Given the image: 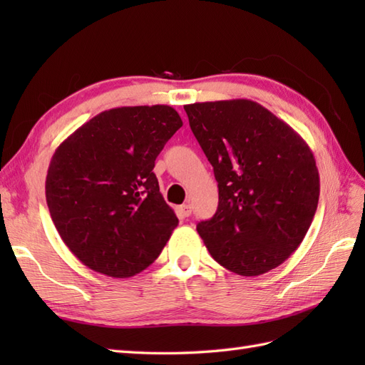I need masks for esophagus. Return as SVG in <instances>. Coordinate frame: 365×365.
<instances>
[{
    "label": "esophagus",
    "instance_id": "1",
    "mask_svg": "<svg viewBox=\"0 0 365 365\" xmlns=\"http://www.w3.org/2000/svg\"><path fill=\"white\" fill-rule=\"evenodd\" d=\"M178 212H180V215L185 216V218H188V216H190L191 212H192L191 204H183V205H180V207H178Z\"/></svg>",
    "mask_w": 365,
    "mask_h": 365
}]
</instances>
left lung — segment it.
Masks as SVG:
<instances>
[{
	"label": "left lung",
	"mask_w": 365,
	"mask_h": 365,
	"mask_svg": "<svg viewBox=\"0 0 365 365\" xmlns=\"http://www.w3.org/2000/svg\"><path fill=\"white\" fill-rule=\"evenodd\" d=\"M183 108L218 182V210L197 224L208 252L240 276L279 267L304 240L319 205L312 150L252 100Z\"/></svg>",
	"instance_id": "left-lung-1"
}]
</instances>
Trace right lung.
I'll return each mask as SVG.
<instances>
[{
    "label": "right lung",
    "instance_id": "right-lung-1",
    "mask_svg": "<svg viewBox=\"0 0 365 365\" xmlns=\"http://www.w3.org/2000/svg\"><path fill=\"white\" fill-rule=\"evenodd\" d=\"M182 125L168 105L113 108L54 152L46 204L63 242L88 268L131 277L166 246L178 220L161 196L153 168Z\"/></svg>",
    "mask_w": 365,
    "mask_h": 365
}]
</instances>
